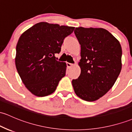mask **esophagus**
<instances>
[{"mask_svg":"<svg viewBox=\"0 0 132 132\" xmlns=\"http://www.w3.org/2000/svg\"><path fill=\"white\" fill-rule=\"evenodd\" d=\"M67 64V67L68 68H71L74 66L73 64L69 63H67V64Z\"/></svg>","mask_w":132,"mask_h":132,"instance_id":"34e87169","label":"esophagus"}]
</instances>
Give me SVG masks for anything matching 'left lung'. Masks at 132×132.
Here are the masks:
<instances>
[{
  "label": "left lung",
  "instance_id": "8db88e82",
  "mask_svg": "<svg viewBox=\"0 0 132 132\" xmlns=\"http://www.w3.org/2000/svg\"><path fill=\"white\" fill-rule=\"evenodd\" d=\"M75 34L81 45L79 78L73 79L75 93L82 100L94 101L114 85L121 70L120 42L103 28L76 27Z\"/></svg>",
  "mask_w": 132,
  "mask_h": 132
}]
</instances>
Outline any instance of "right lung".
<instances>
[{
    "instance_id": "1",
    "label": "right lung",
    "mask_w": 132,
    "mask_h": 132,
    "mask_svg": "<svg viewBox=\"0 0 132 132\" xmlns=\"http://www.w3.org/2000/svg\"><path fill=\"white\" fill-rule=\"evenodd\" d=\"M74 27L41 22L20 36L16 46L15 63L25 86L36 96L54 93L59 81L66 75V64L55 59L64 39Z\"/></svg>"
}]
</instances>
